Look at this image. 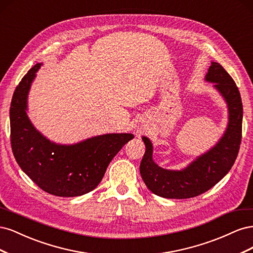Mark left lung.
I'll use <instances>...</instances> for the list:
<instances>
[{
	"mask_svg": "<svg viewBox=\"0 0 253 253\" xmlns=\"http://www.w3.org/2000/svg\"><path fill=\"white\" fill-rule=\"evenodd\" d=\"M206 80L215 83L214 86L228 103L227 131L215 147L182 171H169L158 167L152 159L151 141L142 137L145 152L140 164V174L145 186L158 196L182 200L205 193L230 171L239 154L243 122L240 90L231 76L216 62L211 63Z\"/></svg>",
	"mask_w": 253,
	"mask_h": 253,
	"instance_id": "8db88e82",
	"label": "left lung"
}]
</instances>
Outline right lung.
<instances>
[{"label":"right lung","mask_w":253,"mask_h":253,"mask_svg":"<svg viewBox=\"0 0 253 253\" xmlns=\"http://www.w3.org/2000/svg\"><path fill=\"white\" fill-rule=\"evenodd\" d=\"M40 63L30 68L14 90L10 104V143L21 169L45 192L74 197L94 190L111 160L132 134H106L74 145H59L43 137L26 115L27 94Z\"/></svg>","instance_id":"right-lung-1"}]
</instances>
